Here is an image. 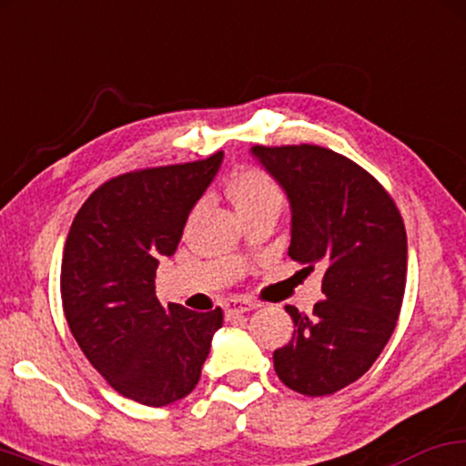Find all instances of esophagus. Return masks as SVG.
<instances>
[{
    "label": "esophagus",
    "instance_id": "1",
    "mask_svg": "<svg viewBox=\"0 0 466 466\" xmlns=\"http://www.w3.org/2000/svg\"><path fill=\"white\" fill-rule=\"evenodd\" d=\"M255 308H258L257 301H250L244 298H231V299H227L225 312H227V317H235V314L250 312V310H255Z\"/></svg>",
    "mask_w": 466,
    "mask_h": 466
}]
</instances>
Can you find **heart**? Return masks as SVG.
Here are the masks:
<instances>
[{"mask_svg":"<svg viewBox=\"0 0 466 466\" xmlns=\"http://www.w3.org/2000/svg\"><path fill=\"white\" fill-rule=\"evenodd\" d=\"M227 195L231 198L239 218H246V216L261 209H280L282 205V192L278 188V184L269 177V173L257 167L241 168L239 173H235L228 179Z\"/></svg>","mask_w":466,"mask_h":466,"instance_id":"1","label":"heart"}]
</instances>
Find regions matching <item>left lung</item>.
<instances>
[{
    "label": "left lung",
    "mask_w": 466,
    "mask_h": 466,
    "mask_svg": "<svg viewBox=\"0 0 466 466\" xmlns=\"http://www.w3.org/2000/svg\"><path fill=\"white\" fill-rule=\"evenodd\" d=\"M252 156L291 205L289 257L321 265L325 299L312 314L295 306L291 342L274 351L282 383L328 396L374 364L400 314L407 285V233L394 198L353 160L319 145H255Z\"/></svg>",
    "instance_id": "obj_1"
}]
</instances>
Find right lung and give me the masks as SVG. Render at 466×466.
<instances>
[{
  "mask_svg": "<svg viewBox=\"0 0 466 466\" xmlns=\"http://www.w3.org/2000/svg\"><path fill=\"white\" fill-rule=\"evenodd\" d=\"M220 162L222 152L108 179L78 209L66 239L59 285L72 336L115 391L147 407L197 388L222 328L220 308H165L154 282Z\"/></svg>",
  "mask_w": 466,
  "mask_h": 466,
  "instance_id": "add662e5",
  "label": "right lung"
}]
</instances>
